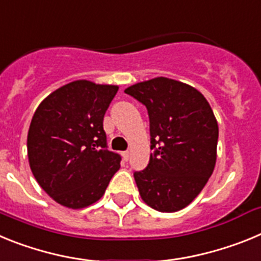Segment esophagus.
I'll list each match as a JSON object with an SVG mask.
<instances>
[{
  "mask_svg": "<svg viewBox=\"0 0 261 261\" xmlns=\"http://www.w3.org/2000/svg\"><path fill=\"white\" fill-rule=\"evenodd\" d=\"M129 158H130V153H129V151H124L123 153V159L124 161H129Z\"/></svg>",
  "mask_w": 261,
  "mask_h": 261,
  "instance_id": "esophagus-1",
  "label": "esophagus"
}]
</instances>
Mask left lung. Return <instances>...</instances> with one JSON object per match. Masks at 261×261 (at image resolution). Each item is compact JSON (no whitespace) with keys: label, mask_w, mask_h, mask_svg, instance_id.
<instances>
[{"label":"left lung","mask_w":261,"mask_h":261,"mask_svg":"<svg viewBox=\"0 0 261 261\" xmlns=\"http://www.w3.org/2000/svg\"><path fill=\"white\" fill-rule=\"evenodd\" d=\"M125 93L146 106L150 119L149 165L135 172L141 199L150 208L172 213L197 197L213 174L218 124L199 90L180 81L156 77Z\"/></svg>","instance_id":"obj_1"}]
</instances>
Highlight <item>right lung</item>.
Listing matches in <instances>:
<instances>
[{"mask_svg": "<svg viewBox=\"0 0 261 261\" xmlns=\"http://www.w3.org/2000/svg\"><path fill=\"white\" fill-rule=\"evenodd\" d=\"M119 86L73 81L38 106L27 135V155L39 186L56 202L82 209L98 201L120 168L107 150L103 117Z\"/></svg>", "mask_w": 261, "mask_h": 261, "instance_id": "right-lung-1", "label": "right lung"}]
</instances>
